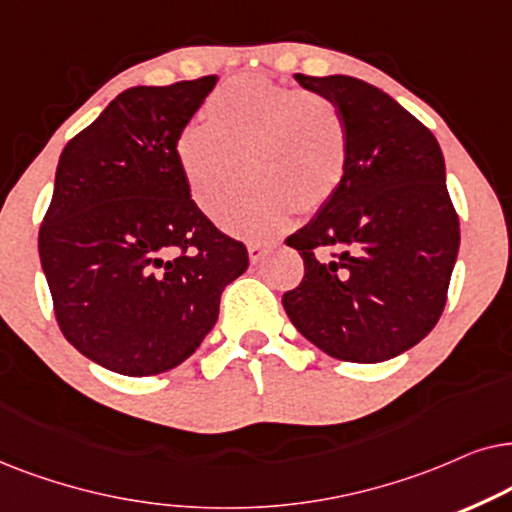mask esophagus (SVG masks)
Segmentation results:
<instances>
[{"label":"esophagus","instance_id":"esophagus-1","mask_svg":"<svg viewBox=\"0 0 512 512\" xmlns=\"http://www.w3.org/2000/svg\"><path fill=\"white\" fill-rule=\"evenodd\" d=\"M264 252H267V243H264V241H250L248 243V257H250L252 264L262 262Z\"/></svg>","mask_w":512,"mask_h":512}]
</instances>
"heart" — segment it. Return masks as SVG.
Wrapping results in <instances>:
<instances>
[{"mask_svg":"<svg viewBox=\"0 0 512 512\" xmlns=\"http://www.w3.org/2000/svg\"><path fill=\"white\" fill-rule=\"evenodd\" d=\"M203 119L206 126L177 135L175 161L206 215L220 213L245 170L252 185L220 217L229 234L267 236L295 210L325 206L342 185L349 135L342 112L323 95L245 74L210 95Z\"/></svg>","mask_w":512,"mask_h":512,"instance_id":"obj_1","label":"heart"}]
</instances>
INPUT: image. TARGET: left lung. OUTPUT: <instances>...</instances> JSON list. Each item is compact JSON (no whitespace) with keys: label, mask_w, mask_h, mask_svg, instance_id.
<instances>
[{"label":"left lung","mask_w":512,"mask_h":512,"mask_svg":"<svg viewBox=\"0 0 512 512\" xmlns=\"http://www.w3.org/2000/svg\"><path fill=\"white\" fill-rule=\"evenodd\" d=\"M295 79L342 112L349 161L335 196L285 241L304 278L283 309L327 356L384 363L419 344L445 309L459 255L445 156L381 88L344 74Z\"/></svg>","instance_id":"left-lung-1"}]
</instances>
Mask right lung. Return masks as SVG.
Instances as JSON below:
<instances>
[{
	"label": "right lung",
	"mask_w": 512,
	"mask_h": 512,
	"mask_svg": "<svg viewBox=\"0 0 512 512\" xmlns=\"http://www.w3.org/2000/svg\"><path fill=\"white\" fill-rule=\"evenodd\" d=\"M217 77L133 86L67 142L39 260L60 330L107 370L149 377L199 349L248 250L192 201L175 140Z\"/></svg>",
	"instance_id": "right-lung-1"
}]
</instances>
